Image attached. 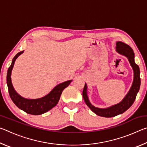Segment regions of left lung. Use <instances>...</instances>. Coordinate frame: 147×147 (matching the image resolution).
I'll return each mask as SVG.
<instances>
[{
    "instance_id": "obj_1",
    "label": "left lung",
    "mask_w": 147,
    "mask_h": 147,
    "mask_svg": "<svg viewBox=\"0 0 147 147\" xmlns=\"http://www.w3.org/2000/svg\"><path fill=\"white\" fill-rule=\"evenodd\" d=\"M116 46L117 52L122 55L127 57L134 70V76L132 85L125 97L121 102L117 104H115V105H113L108 108L102 109L93 106L89 101L88 95H87V86L86 84L82 92L84 101L89 108L97 115L104 117H112L118 115L119 114L124 113L129 108H130V106L132 105L135 100L136 95L139 90V88H140V71H139V66L134 61V53L132 49L128 45L121 41L117 42Z\"/></svg>"
}]
</instances>
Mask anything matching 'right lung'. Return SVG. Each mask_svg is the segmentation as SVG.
<instances>
[{
  "label": "right lung",
  "mask_w": 147,
  "mask_h": 147,
  "mask_svg": "<svg viewBox=\"0 0 147 147\" xmlns=\"http://www.w3.org/2000/svg\"><path fill=\"white\" fill-rule=\"evenodd\" d=\"M23 53V51H21L15 56L13 60H12L11 65L9 67L8 73H7L6 80L9 96H10L12 101L13 102V103L19 109L25 111L26 113L34 115H41V114L46 113L47 111H49L50 109L54 108L58 104L62 91L71 84L72 80H68L59 84V85L56 86L47 95L41 98L26 99L22 97L14 90L13 87L11 84V74L15 61L17 58V57Z\"/></svg>",
  "instance_id": "right-lung-1"
}]
</instances>
